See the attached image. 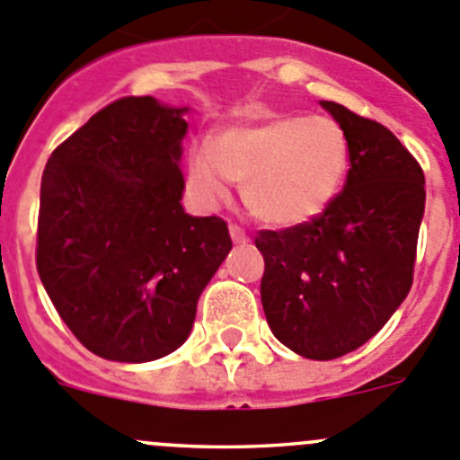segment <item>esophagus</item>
I'll return each instance as SVG.
<instances>
[{"instance_id": "1", "label": "esophagus", "mask_w": 460, "mask_h": 460, "mask_svg": "<svg viewBox=\"0 0 460 460\" xmlns=\"http://www.w3.org/2000/svg\"><path fill=\"white\" fill-rule=\"evenodd\" d=\"M230 237L234 243H248V234L239 226H230Z\"/></svg>"}]
</instances>
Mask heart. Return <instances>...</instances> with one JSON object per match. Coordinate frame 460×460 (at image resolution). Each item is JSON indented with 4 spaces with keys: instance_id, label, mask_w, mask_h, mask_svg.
<instances>
[{
    "instance_id": "1",
    "label": "heart",
    "mask_w": 460,
    "mask_h": 460,
    "mask_svg": "<svg viewBox=\"0 0 460 460\" xmlns=\"http://www.w3.org/2000/svg\"><path fill=\"white\" fill-rule=\"evenodd\" d=\"M349 169V139L325 115H266L226 126L212 146L190 155V191L203 205L227 199L242 182L246 208L275 227L321 217L336 200Z\"/></svg>"
}]
</instances>
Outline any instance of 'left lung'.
Masks as SVG:
<instances>
[{
  "mask_svg": "<svg viewBox=\"0 0 460 460\" xmlns=\"http://www.w3.org/2000/svg\"><path fill=\"white\" fill-rule=\"evenodd\" d=\"M321 106L345 128L349 172L318 218L261 230V307L279 343L330 361L373 339L413 284L424 214V173L400 139L334 102Z\"/></svg>",
  "mask_w": 460,
  "mask_h": 460,
  "instance_id": "1",
  "label": "left lung"
}]
</instances>
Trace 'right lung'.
<instances>
[{"instance_id":"right-lung-1","label":"right lung","mask_w":460,"mask_h":460,"mask_svg":"<svg viewBox=\"0 0 460 460\" xmlns=\"http://www.w3.org/2000/svg\"><path fill=\"white\" fill-rule=\"evenodd\" d=\"M185 112L124 96L69 135L42 173L38 273L65 325L108 361L181 348L233 248L223 218L181 205Z\"/></svg>"}]
</instances>
